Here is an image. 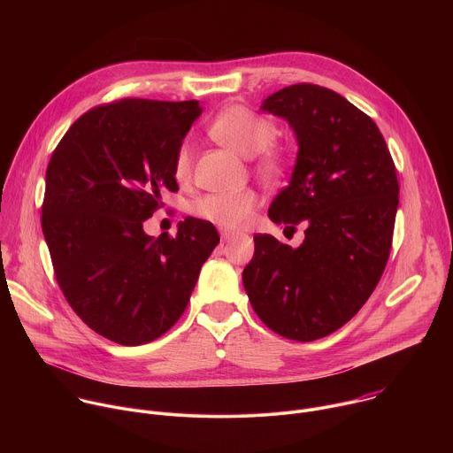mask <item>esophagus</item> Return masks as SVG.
Masks as SVG:
<instances>
[{
  "label": "esophagus",
  "instance_id": "esophagus-1",
  "mask_svg": "<svg viewBox=\"0 0 453 453\" xmlns=\"http://www.w3.org/2000/svg\"><path fill=\"white\" fill-rule=\"evenodd\" d=\"M220 238H222V242H231V240L234 238V234L229 233V231H222V233H220Z\"/></svg>",
  "mask_w": 453,
  "mask_h": 453
}]
</instances>
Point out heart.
I'll list each match as a JSON object with an SVG mask.
<instances>
[{"mask_svg": "<svg viewBox=\"0 0 453 453\" xmlns=\"http://www.w3.org/2000/svg\"><path fill=\"white\" fill-rule=\"evenodd\" d=\"M276 125L265 116L243 105H229L222 109L210 125V136L222 147L243 156L254 157L260 154V170L267 175H278L287 165V154L274 145ZM193 150L188 142L180 143L173 157V177L186 182L191 177ZM260 199L254 191L210 193L193 203V213L222 227L242 229L249 224Z\"/></svg>", "mask_w": 453, "mask_h": 453, "instance_id": "1", "label": "heart"}]
</instances>
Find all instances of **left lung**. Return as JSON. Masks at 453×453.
Returning <instances> with one entry per match:
<instances>
[{"label":"left lung","mask_w":453,"mask_h":453,"mask_svg":"<svg viewBox=\"0 0 453 453\" xmlns=\"http://www.w3.org/2000/svg\"><path fill=\"white\" fill-rule=\"evenodd\" d=\"M288 121L297 159L269 208L276 224L304 240L297 249L254 234L242 280L249 301L281 337L322 339L357 315L389 260L398 177L376 123L339 93L294 84L262 102Z\"/></svg>","instance_id":"8db88e82"}]
</instances>
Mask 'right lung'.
<instances>
[{"instance_id": "1", "label": "right lung", "mask_w": 453, "mask_h": 453, "mask_svg": "<svg viewBox=\"0 0 453 453\" xmlns=\"http://www.w3.org/2000/svg\"><path fill=\"white\" fill-rule=\"evenodd\" d=\"M201 112L197 100L104 104L70 127L48 163L41 224L57 283L86 325L116 344L166 334L220 240L193 217L175 236L143 231L163 193L179 189L173 157Z\"/></svg>"}]
</instances>
